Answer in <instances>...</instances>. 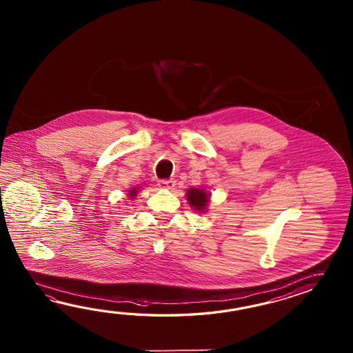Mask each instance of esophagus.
<instances>
[{
  "mask_svg": "<svg viewBox=\"0 0 353 353\" xmlns=\"http://www.w3.org/2000/svg\"><path fill=\"white\" fill-rule=\"evenodd\" d=\"M159 187L164 188V189H174V187H175V180H159Z\"/></svg>",
  "mask_w": 353,
  "mask_h": 353,
  "instance_id": "obj_1",
  "label": "esophagus"
}]
</instances>
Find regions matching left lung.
<instances>
[{"mask_svg": "<svg viewBox=\"0 0 353 353\" xmlns=\"http://www.w3.org/2000/svg\"><path fill=\"white\" fill-rule=\"evenodd\" d=\"M187 199L189 205L193 210L204 213L208 207L210 202V194L204 189H198V188H190L188 189Z\"/></svg>", "mask_w": 353, "mask_h": 353, "instance_id": "left-lung-1", "label": "left lung"}]
</instances>
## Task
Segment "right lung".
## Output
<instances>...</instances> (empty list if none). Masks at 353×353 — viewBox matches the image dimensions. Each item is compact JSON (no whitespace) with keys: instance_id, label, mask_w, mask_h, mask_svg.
<instances>
[{"instance_id":"add662e5","label":"right lung","mask_w":353,"mask_h":353,"mask_svg":"<svg viewBox=\"0 0 353 353\" xmlns=\"http://www.w3.org/2000/svg\"><path fill=\"white\" fill-rule=\"evenodd\" d=\"M139 190H140V188H132V189H130V192H128L130 199H135V196L137 195V193H139Z\"/></svg>"}]
</instances>
